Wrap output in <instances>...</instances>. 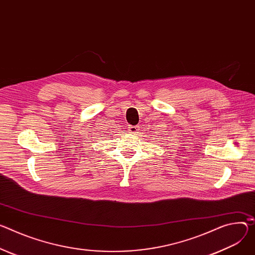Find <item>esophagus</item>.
<instances>
[{
    "mask_svg": "<svg viewBox=\"0 0 255 255\" xmlns=\"http://www.w3.org/2000/svg\"><path fill=\"white\" fill-rule=\"evenodd\" d=\"M128 130L131 134H136V133H138V131H139V127H138V126H130L128 128Z\"/></svg>",
    "mask_w": 255,
    "mask_h": 255,
    "instance_id": "1",
    "label": "esophagus"
}]
</instances>
